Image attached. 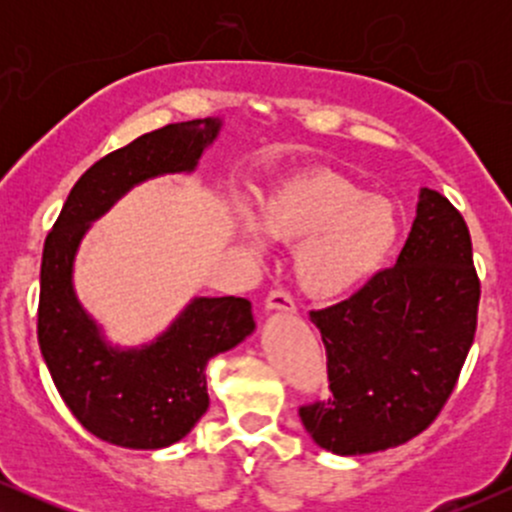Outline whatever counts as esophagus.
<instances>
[{
  "label": "esophagus",
  "instance_id": "1",
  "mask_svg": "<svg viewBox=\"0 0 512 512\" xmlns=\"http://www.w3.org/2000/svg\"><path fill=\"white\" fill-rule=\"evenodd\" d=\"M264 308H267V310H281V313H293V310H296V303H293L289 291L274 289V291H269L267 298H264Z\"/></svg>",
  "mask_w": 512,
  "mask_h": 512
}]
</instances>
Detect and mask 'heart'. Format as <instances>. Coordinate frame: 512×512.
<instances>
[{"mask_svg":"<svg viewBox=\"0 0 512 512\" xmlns=\"http://www.w3.org/2000/svg\"><path fill=\"white\" fill-rule=\"evenodd\" d=\"M240 233L252 245H262V233L298 245V286L317 301H334L366 284L392 255L399 214L342 175L303 170L276 182L257 202V221L250 214L240 219Z\"/></svg>","mask_w":512,"mask_h":512,"instance_id":"b5f03b06","label":"heart"}]
</instances>
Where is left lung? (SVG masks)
Masks as SVG:
<instances>
[{"mask_svg": "<svg viewBox=\"0 0 512 512\" xmlns=\"http://www.w3.org/2000/svg\"><path fill=\"white\" fill-rule=\"evenodd\" d=\"M481 284L462 214L424 187L395 267L346 301L310 310L327 354L330 395L298 409L334 455L407 443L436 421L477 332Z\"/></svg>", "mask_w": 512, "mask_h": 512, "instance_id": "1", "label": "left lung"}]
</instances>
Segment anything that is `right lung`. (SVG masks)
Segmentation results:
<instances>
[{"mask_svg": "<svg viewBox=\"0 0 512 512\" xmlns=\"http://www.w3.org/2000/svg\"><path fill=\"white\" fill-rule=\"evenodd\" d=\"M221 120L175 122L103 156L76 180L40 264L38 344L74 419L105 443L158 450L178 443L209 407V358L255 330L248 298H195L156 342L115 349L76 301L74 255L88 223L139 182L190 173L219 134Z\"/></svg>", "mask_w": 512, "mask_h": 512, "instance_id": "right-lung-1", "label": "right lung"}]
</instances>
